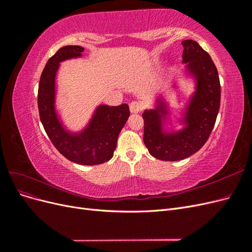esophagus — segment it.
Wrapping results in <instances>:
<instances>
[{
  "label": "esophagus",
  "instance_id": "obj_1",
  "mask_svg": "<svg viewBox=\"0 0 252 252\" xmlns=\"http://www.w3.org/2000/svg\"><path fill=\"white\" fill-rule=\"evenodd\" d=\"M129 107H130V112L131 113H138L143 109V105L140 102H132L129 104Z\"/></svg>",
  "mask_w": 252,
  "mask_h": 252
}]
</instances>
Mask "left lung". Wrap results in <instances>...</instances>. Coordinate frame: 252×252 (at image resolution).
<instances>
[{
    "label": "left lung",
    "instance_id": "1",
    "mask_svg": "<svg viewBox=\"0 0 252 252\" xmlns=\"http://www.w3.org/2000/svg\"><path fill=\"white\" fill-rule=\"evenodd\" d=\"M182 44L185 75L194 82V91L177 119L182 128L175 130L172 127L169 103L164 95L156 98L154 108L142 113L145 146L162 161H180L199 151L209 138L220 109V85L215 63L195 41L185 40ZM172 88L178 89L175 82Z\"/></svg>",
    "mask_w": 252,
    "mask_h": 252
}]
</instances>
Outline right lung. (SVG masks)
Segmentation results:
<instances>
[{"label": "right lung", "instance_id": "add662e5", "mask_svg": "<svg viewBox=\"0 0 252 252\" xmlns=\"http://www.w3.org/2000/svg\"><path fill=\"white\" fill-rule=\"evenodd\" d=\"M84 48L67 45L60 48L42 72L37 106L45 131L56 148L67 159L80 165H98L109 161L117 148L118 136L129 118V106H96L88 123L80 131H71L57 110V74L60 63L82 58Z\"/></svg>", "mask_w": 252, "mask_h": 252}]
</instances>
